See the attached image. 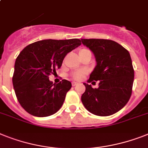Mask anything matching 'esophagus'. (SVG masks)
<instances>
[{
    "mask_svg": "<svg viewBox=\"0 0 148 148\" xmlns=\"http://www.w3.org/2000/svg\"><path fill=\"white\" fill-rule=\"evenodd\" d=\"M72 85H73V86H75V85H77V82H73L72 83Z\"/></svg>",
    "mask_w": 148,
    "mask_h": 148,
    "instance_id": "1",
    "label": "esophagus"
}]
</instances>
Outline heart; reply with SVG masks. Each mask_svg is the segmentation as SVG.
<instances>
[{"label":"heart","mask_w":148,"mask_h":148,"mask_svg":"<svg viewBox=\"0 0 148 148\" xmlns=\"http://www.w3.org/2000/svg\"><path fill=\"white\" fill-rule=\"evenodd\" d=\"M86 51V50L83 49V50H82L81 51ZM81 51H80V52H81ZM83 74H84V72H82V71L75 72V73H74L73 75H72V76H73V78L74 79H76V80H80V79H82Z\"/></svg>","instance_id":"heart-1"}]
</instances>
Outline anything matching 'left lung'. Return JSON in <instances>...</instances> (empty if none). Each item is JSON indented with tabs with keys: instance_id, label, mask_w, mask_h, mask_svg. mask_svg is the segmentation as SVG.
Instances as JSON below:
<instances>
[{
	"instance_id": "1",
	"label": "left lung",
	"mask_w": 148,
	"mask_h": 148,
	"mask_svg": "<svg viewBox=\"0 0 148 148\" xmlns=\"http://www.w3.org/2000/svg\"><path fill=\"white\" fill-rule=\"evenodd\" d=\"M81 40L93 52L97 62L88 82L99 81L97 88L84 83L85 91L82 102L95 115H113L124 107L132 95L134 69L129 52L112 40Z\"/></svg>"
}]
</instances>
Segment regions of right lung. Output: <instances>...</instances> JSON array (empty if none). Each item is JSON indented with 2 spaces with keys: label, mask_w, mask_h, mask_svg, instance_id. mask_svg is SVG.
<instances>
[{
  "label": "right lung",
  "mask_w": 148,
  "mask_h": 148,
  "mask_svg": "<svg viewBox=\"0 0 148 148\" xmlns=\"http://www.w3.org/2000/svg\"><path fill=\"white\" fill-rule=\"evenodd\" d=\"M81 45L78 38L47 39L30 44L19 53L14 66L13 85L23 108L31 115H53L62 107L71 88L69 81L58 84L49 80L51 73L60 68L66 55Z\"/></svg>",
  "instance_id": "1"
}]
</instances>
